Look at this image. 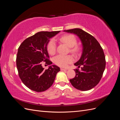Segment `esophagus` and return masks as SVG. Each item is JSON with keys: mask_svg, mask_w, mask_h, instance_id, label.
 I'll return each instance as SVG.
<instances>
[{"mask_svg": "<svg viewBox=\"0 0 120 120\" xmlns=\"http://www.w3.org/2000/svg\"><path fill=\"white\" fill-rule=\"evenodd\" d=\"M60 70L62 71H67V69H66V68H60Z\"/></svg>", "mask_w": 120, "mask_h": 120, "instance_id": "1", "label": "esophagus"}]
</instances>
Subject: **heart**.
I'll return each mask as SVG.
<instances>
[{
    "label": "heart",
    "mask_w": 120,
    "mask_h": 120,
    "mask_svg": "<svg viewBox=\"0 0 120 120\" xmlns=\"http://www.w3.org/2000/svg\"><path fill=\"white\" fill-rule=\"evenodd\" d=\"M60 41L66 44L70 48L71 52L78 54L79 52L81 49L77 45V39L74 35L71 34H64L60 38ZM46 49L49 54L53 55L56 52V43L53 39H50L46 45ZM54 63L58 66L66 67L68 64L74 61V58L71 55L62 56L58 55L53 59Z\"/></svg>",
    "instance_id": "1"
}]
</instances>
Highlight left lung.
<instances>
[{"label":"left lung","mask_w":120,"mask_h":120,"mask_svg":"<svg viewBox=\"0 0 120 120\" xmlns=\"http://www.w3.org/2000/svg\"><path fill=\"white\" fill-rule=\"evenodd\" d=\"M64 31L77 35L82 43L81 57L75 66H82L81 71L75 69V76L70 79L72 86L78 90L85 91L94 88L100 81L106 67L103 49L93 36L80 28Z\"/></svg>","instance_id":"8db88e82"}]
</instances>
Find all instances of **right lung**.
Instances as JSON below:
<instances>
[{
  "instance_id": "add662e5",
  "label": "right lung",
  "mask_w": 120,
  "mask_h": 120,
  "mask_svg": "<svg viewBox=\"0 0 120 120\" xmlns=\"http://www.w3.org/2000/svg\"><path fill=\"white\" fill-rule=\"evenodd\" d=\"M60 31H41L25 39L20 45L16 56V67L21 81L31 90L45 91L53 83L59 67L52 65L47 70L42 66L44 62L50 65L46 45L49 38Z\"/></svg>"
}]
</instances>
